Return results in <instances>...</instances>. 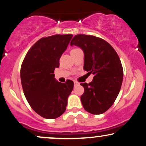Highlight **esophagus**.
Listing matches in <instances>:
<instances>
[{
	"instance_id": "obj_1",
	"label": "esophagus",
	"mask_w": 146,
	"mask_h": 146,
	"mask_svg": "<svg viewBox=\"0 0 146 146\" xmlns=\"http://www.w3.org/2000/svg\"><path fill=\"white\" fill-rule=\"evenodd\" d=\"M74 86H77V85L79 84V83L78 82H76V81L74 82Z\"/></svg>"
}]
</instances>
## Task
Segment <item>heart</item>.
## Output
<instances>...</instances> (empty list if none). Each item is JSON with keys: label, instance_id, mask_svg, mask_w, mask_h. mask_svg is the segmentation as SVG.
<instances>
[{"label": "heart", "instance_id": "b5f03b06", "mask_svg": "<svg viewBox=\"0 0 146 146\" xmlns=\"http://www.w3.org/2000/svg\"><path fill=\"white\" fill-rule=\"evenodd\" d=\"M74 50H75V49H74Z\"/></svg>", "mask_w": 146, "mask_h": 146}]
</instances>
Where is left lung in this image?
Returning a JSON list of instances; mask_svg holds the SVG:
<instances>
[{
    "label": "left lung",
    "instance_id": "1",
    "mask_svg": "<svg viewBox=\"0 0 146 146\" xmlns=\"http://www.w3.org/2000/svg\"><path fill=\"white\" fill-rule=\"evenodd\" d=\"M84 52V69L94 76L89 84H80L84 92L80 99L88 112L101 114L114 102L120 91L123 72L119 58L113 47L104 40L78 35L71 40Z\"/></svg>",
    "mask_w": 146,
    "mask_h": 146
}]
</instances>
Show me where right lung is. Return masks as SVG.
Listing matches in <instances>:
<instances>
[{
	"label": "right lung",
	"instance_id": "add662e5",
	"mask_svg": "<svg viewBox=\"0 0 146 146\" xmlns=\"http://www.w3.org/2000/svg\"><path fill=\"white\" fill-rule=\"evenodd\" d=\"M72 36L56 35L40 39L28 52L22 64L21 79L26 98L32 108L44 118L60 116L72 91L73 81L61 83L54 74Z\"/></svg>",
	"mask_w": 146,
	"mask_h": 146
}]
</instances>
